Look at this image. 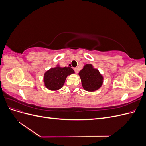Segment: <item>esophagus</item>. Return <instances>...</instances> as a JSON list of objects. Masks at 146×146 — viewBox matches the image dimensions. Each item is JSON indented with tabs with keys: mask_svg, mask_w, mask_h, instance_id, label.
<instances>
[{
	"mask_svg": "<svg viewBox=\"0 0 146 146\" xmlns=\"http://www.w3.org/2000/svg\"><path fill=\"white\" fill-rule=\"evenodd\" d=\"M74 71H75V72H76V73L78 72V68H74Z\"/></svg>",
	"mask_w": 146,
	"mask_h": 146,
	"instance_id": "obj_1",
	"label": "esophagus"
}]
</instances>
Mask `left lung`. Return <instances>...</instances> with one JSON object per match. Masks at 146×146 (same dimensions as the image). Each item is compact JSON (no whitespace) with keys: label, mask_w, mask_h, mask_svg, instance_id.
<instances>
[{"label":"left lung","mask_w":146,"mask_h":146,"mask_svg":"<svg viewBox=\"0 0 146 146\" xmlns=\"http://www.w3.org/2000/svg\"><path fill=\"white\" fill-rule=\"evenodd\" d=\"M83 89L87 91H95L99 90L103 84L104 77L98 69L91 64H87L78 73Z\"/></svg>","instance_id":"1"}]
</instances>
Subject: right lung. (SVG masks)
Segmentation results:
<instances>
[{
  "instance_id": "add662e5",
  "label": "right lung",
  "mask_w": 146,
  "mask_h": 146,
  "mask_svg": "<svg viewBox=\"0 0 146 146\" xmlns=\"http://www.w3.org/2000/svg\"><path fill=\"white\" fill-rule=\"evenodd\" d=\"M74 72L70 67L61 68L57 65L55 68H51L45 72L44 76V85L50 90H58L64 85L66 77Z\"/></svg>"
}]
</instances>
